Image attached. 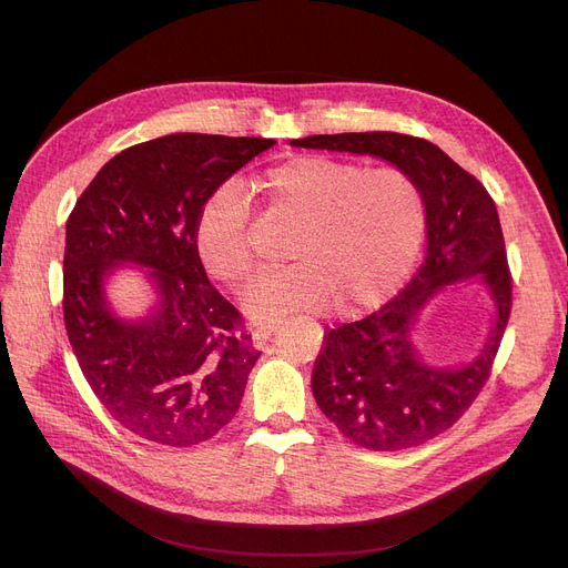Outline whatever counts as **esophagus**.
Listing matches in <instances>:
<instances>
[{
    "label": "esophagus",
    "mask_w": 568,
    "mask_h": 568,
    "mask_svg": "<svg viewBox=\"0 0 568 568\" xmlns=\"http://www.w3.org/2000/svg\"><path fill=\"white\" fill-rule=\"evenodd\" d=\"M274 329H276L274 324H264V326H257V329L253 332V343H255V347H264V345L268 343V338L274 336Z\"/></svg>",
    "instance_id": "34e87169"
}]
</instances>
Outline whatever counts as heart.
Returning <instances> with one entry per match:
<instances>
[{
    "instance_id": "obj_1",
    "label": "heart",
    "mask_w": 568,
    "mask_h": 568,
    "mask_svg": "<svg viewBox=\"0 0 568 568\" xmlns=\"http://www.w3.org/2000/svg\"><path fill=\"white\" fill-rule=\"evenodd\" d=\"M264 189L274 209L302 223L290 248L300 262L246 287L244 308L255 322L338 304L349 313L373 308L409 274L426 206L405 170L300 156L268 170ZM248 214V197L236 184L216 191L200 214L195 251L204 272L223 285H239L253 272Z\"/></svg>"
}]
</instances>
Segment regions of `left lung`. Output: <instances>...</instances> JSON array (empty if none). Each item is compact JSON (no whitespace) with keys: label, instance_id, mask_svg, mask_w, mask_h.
I'll list each match as a JSON object with an SVG mask.
<instances>
[{"label":"left lung","instance_id":"obj_1","mask_svg":"<svg viewBox=\"0 0 568 568\" xmlns=\"http://www.w3.org/2000/svg\"><path fill=\"white\" fill-rule=\"evenodd\" d=\"M292 146L375 156L405 170L424 195L426 260L396 300L332 329L313 368V396L326 419L371 452H400L452 428L484 389L511 313L497 206L481 182L428 140L389 131L308 135ZM476 280L491 296V332L469 363L423 359L413 332L446 286Z\"/></svg>","mask_w":568,"mask_h":568}]
</instances>
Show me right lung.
I'll use <instances>...</instances> for the list:
<instances>
[{
	"label": "right lung",
	"mask_w": 568,
	"mask_h": 568,
	"mask_svg": "<svg viewBox=\"0 0 568 568\" xmlns=\"http://www.w3.org/2000/svg\"><path fill=\"white\" fill-rule=\"evenodd\" d=\"M268 138L172 133L110 159L67 221L64 322L84 379L116 424L163 446L212 439L242 403L260 349L195 251L204 202ZM135 265L155 292L119 316L106 283Z\"/></svg>",
	"instance_id": "obj_1"
}]
</instances>
